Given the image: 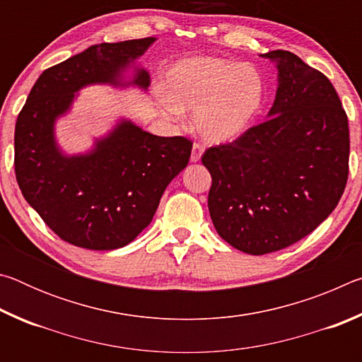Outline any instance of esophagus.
<instances>
[{"label":"esophagus","mask_w":362,"mask_h":362,"mask_svg":"<svg viewBox=\"0 0 362 362\" xmlns=\"http://www.w3.org/2000/svg\"><path fill=\"white\" fill-rule=\"evenodd\" d=\"M203 153H204V146L199 145V144H194L193 148H192V156H189L192 163H198L201 156H203Z\"/></svg>","instance_id":"esophagus-1"}]
</instances>
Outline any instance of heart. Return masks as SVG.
<instances>
[{
  "mask_svg": "<svg viewBox=\"0 0 362 362\" xmlns=\"http://www.w3.org/2000/svg\"><path fill=\"white\" fill-rule=\"evenodd\" d=\"M267 100V83L254 64L222 57H189L175 62L155 93L158 113L168 122L193 112L194 131L209 144L244 136Z\"/></svg>",
  "mask_w": 362,
  "mask_h": 362,
  "instance_id": "1",
  "label": "heart"
}]
</instances>
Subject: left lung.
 I'll use <instances>...</instances> for the list:
<instances>
[{
  "instance_id": "obj_1",
  "label": "left lung",
  "mask_w": 362,
  "mask_h": 362,
  "mask_svg": "<svg viewBox=\"0 0 362 362\" xmlns=\"http://www.w3.org/2000/svg\"><path fill=\"white\" fill-rule=\"evenodd\" d=\"M260 57L278 70L267 119L203 155L212 223L230 246L252 255L317 228L339 204L350 158L348 118L332 83L289 51Z\"/></svg>"
}]
</instances>
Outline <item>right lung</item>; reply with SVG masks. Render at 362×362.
Returning <instances> with one entry per match:
<instances>
[{
    "label": "right lung",
    "mask_w": 362,
    "mask_h": 362,
    "mask_svg": "<svg viewBox=\"0 0 362 362\" xmlns=\"http://www.w3.org/2000/svg\"><path fill=\"white\" fill-rule=\"evenodd\" d=\"M155 41L102 42L45 70L17 118L14 166L23 198L73 246L113 250L136 240L164 189L187 168L189 140L153 136L127 118L76 155L65 153L56 137L57 119L86 86L148 89V71L136 60Z\"/></svg>",
    "instance_id": "right-lung-1"
}]
</instances>
